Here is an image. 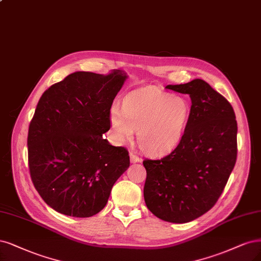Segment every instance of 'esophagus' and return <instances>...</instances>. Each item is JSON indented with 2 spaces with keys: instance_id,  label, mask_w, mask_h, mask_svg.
<instances>
[{
  "instance_id": "1",
  "label": "esophagus",
  "mask_w": 261,
  "mask_h": 261,
  "mask_svg": "<svg viewBox=\"0 0 261 261\" xmlns=\"http://www.w3.org/2000/svg\"><path fill=\"white\" fill-rule=\"evenodd\" d=\"M129 156H130V162L132 163H137V162H140V158L136 154V152H134V151H130L129 152Z\"/></svg>"
}]
</instances>
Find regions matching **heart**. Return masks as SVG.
Segmentation results:
<instances>
[{"label":"heart","mask_w":261,"mask_h":261,"mask_svg":"<svg viewBox=\"0 0 261 261\" xmlns=\"http://www.w3.org/2000/svg\"><path fill=\"white\" fill-rule=\"evenodd\" d=\"M190 103L158 86H146L125 98L123 108L113 105L110 124L118 140L129 139L137 129L139 148L150 155H163L181 140L190 118Z\"/></svg>","instance_id":"obj_1"}]
</instances>
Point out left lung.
<instances>
[{"label":"left lung","instance_id":"1","mask_svg":"<svg viewBox=\"0 0 261 261\" xmlns=\"http://www.w3.org/2000/svg\"><path fill=\"white\" fill-rule=\"evenodd\" d=\"M191 98L181 140L161 160L146 159L143 196L162 220L185 223L216 204L236 165L238 123L231 103L205 81L167 85Z\"/></svg>","mask_w":261,"mask_h":261}]
</instances>
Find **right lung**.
<instances>
[{"mask_svg": "<svg viewBox=\"0 0 261 261\" xmlns=\"http://www.w3.org/2000/svg\"><path fill=\"white\" fill-rule=\"evenodd\" d=\"M126 75L74 72L47 88L29 125L28 165L42 199L58 213L91 217L108 202L129 166L128 151L102 134Z\"/></svg>", "mask_w": 261, "mask_h": 261, "instance_id": "1", "label": "right lung"}]
</instances>
